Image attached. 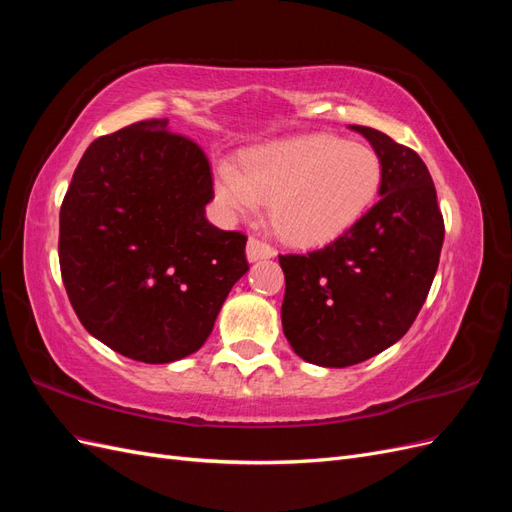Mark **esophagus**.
Wrapping results in <instances>:
<instances>
[{"instance_id":"obj_1","label":"esophagus","mask_w":512,"mask_h":512,"mask_svg":"<svg viewBox=\"0 0 512 512\" xmlns=\"http://www.w3.org/2000/svg\"><path fill=\"white\" fill-rule=\"evenodd\" d=\"M245 254H247V260H250V262H258V260L273 258V256H275V250H273V247H271L269 243L260 241V239H256V237H250V239H247V250H245Z\"/></svg>"}]
</instances>
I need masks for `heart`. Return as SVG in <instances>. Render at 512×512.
Returning a JSON list of instances; mask_svg holds the SVG:
<instances>
[{
    "instance_id": "1",
    "label": "heart",
    "mask_w": 512,
    "mask_h": 512,
    "mask_svg": "<svg viewBox=\"0 0 512 512\" xmlns=\"http://www.w3.org/2000/svg\"><path fill=\"white\" fill-rule=\"evenodd\" d=\"M382 183L378 153L331 134H307L245 153L243 173L215 168V196L228 215H252L269 200L277 235L316 245L346 232L374 205Z\"/></svg>"
}]
</instances>
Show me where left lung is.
Instances as JSON below:
<instances>
[{
	"label": "left lung",
	"instance_id": "1",
	"mask_svg": "<svg viewBox=\"0 0 512 512\" xmlns=\"http://www.w3.org/2000/svg\"><path fill=\"white\" fill-rule=\"evenodd\" d=\"M382 162L380 200L342 237L280 256L282 327L292 350L320 367H350L408 333L438 271L444 220L425 162L365 126Z\"/></svg>",
	"mask_w": 512,
	"mask_h": 512
}]
</instances>
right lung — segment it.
Listing matches in <instances>:
<instances>
[{"label":"right lung","mask_w":512,"mask_h":512,"mask_svg":"<svg viewBox=\"0 0 512 512\" xmlns=\"http://www.w3.org/2000/svg\"><path fill=\"white\" fill-rule=\"evenodd\" d=\"M209 160L147 119L96 138L59 211V267L83 327L143 363H173L207 342L245 271L247 237L205 218Z\"/></svg>","instance_id":"1"}]
</instances>
